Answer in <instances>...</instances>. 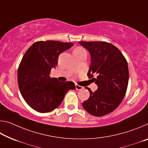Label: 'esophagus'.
<instances>
[{"label":"esophagus","instance_id":"obj_1","mask_svg":"<svg viewBox=\"0 0 148 148\" xmlns=\"http://www.w3.org/2000/svg\"><path fill=\"white\" fill-rule=\"evenodd\" d=\"M75 87H76V90H82V89L84 88L83 87H82V86H79V85H77V84H76V85H75Z\"/></svg>","mask_w":148,"mask_h":148}]
</instances>
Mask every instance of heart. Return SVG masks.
I'll return each mask as SVG.
<instances>
[{
	"label": "heart",
	"mask_w": 148,
	"mask_h": 148,
	"mask_svg": "<svg viewBox=\"0 0 148 148\" xmlns=\"http://www.w3.org/2000/svg\"><path fill=\"white\" fill-rule=\"evenodd\" d=\"M74 51H85V49H84L83 48H81V47H77L76 49L74 50Z\"/></svg>",
	"instance_id": "1"
}]
</instances>
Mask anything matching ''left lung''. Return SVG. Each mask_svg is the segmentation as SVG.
Returning <instances> with one entry per match:
<instances>
[{
    "mask_svg": "<svg viewBox=\"0 0 148 148\" xmlns=\"http://www.w3.org/2000/svg\"><path fill=\"white\" fill-rule=\"evenodd\" d=\"M91 55V65L87 76L92 78L98 89L90 92L82 103L90 114L100 117L110 114L121 103L126 93L129 68L126 59L113 44L105 42H79Z\"/></svg>",
    "mask_w": 148,
    "mask_h": 148,
    "instance_id": "8db88e82",
    "label": "left lung"
}]
</instances>
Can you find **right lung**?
I'll return each instance as SVG.
<instances>
[{
	"instance_id": "1",
	"label": "right lung",
	"mask_w": 148,
	"mask_h": 148,
	"mask_svg": "<svg viewBox=\"0 0 148 148\" xmlns=\"http://www.w3.org/2000/svg\"><path fill=\"white\" fill-rule=\"evenodd\" d=\"M59 41H39L27 49L17 70L19 91L32 109L47 113L57 108L67 91L75 89L72 82H59L50 77L52 68L58 63L59 56L73 46Z\"/></svg>"
}]
</instances>
